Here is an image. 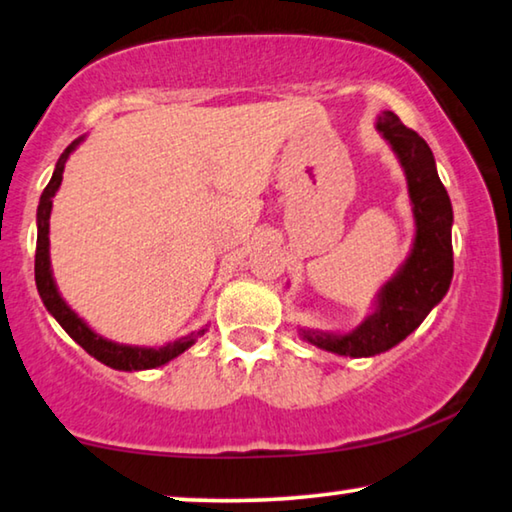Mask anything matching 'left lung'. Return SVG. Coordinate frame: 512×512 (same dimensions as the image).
I'll use <instances>...</instances> for the list:
<instances>
[{"label":"left lung","instance_id":"8db88e82","mask_svg":"<svg viewBox=\"0 0 512 512\" xmlns=\"http://www.w3.org/2000/svg\"><path fill=\"white\" fill-rule=\"evenodd\" d=\"M377 131L391 144L407 177L416 225L409 257L393 278L381 285L375 310L356 329L347 333L299 329L301 338L310 345L352 358L384 354L400 345L444 299L453 280V207L437 174L432 149L391 110L379 114Z\"/></svg>","mask_w":512,"mask_h":512}]
</instances>
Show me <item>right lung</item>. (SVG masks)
<instances>
[{
	"label": "right lung",
	"instance_id": "obj_1",
	"mask_svg": "<svg viewBox=\"0 0 512 512\" xmlns=\"http://www.w3.org/2000/svg\"><path fill=\"white\" fill-rule=\"evenodd\" d=\"M85 140V135L73 140L68 147L64 149V154L59 156L55 172H52V179L48 186H45L41 202H38L36 209V227H38V236H36V264H34V273H36V287L38 294H41V301L52 317L57 319L61 329H64L71 338L78 342V345L85 349L89 356H94L96 361H101L105 365H110L114 370H126V372H135V370H151V368H160V365L170 363L172 358H177L179 354L186 352L188 347L195 345V340L204 335L207 329L193 331L183 338L167 342L163 347H135V345H119V342H112L103 335H98L96 331L89 329V324L85 319L78 317V312L68 308V303L61 299L57 282L52 278V269H50V211H52V197L61 186V174H64V165L68 156L78 149V144Z\"/></svg>",
	"mask_w": 512,
	"mask_h": 512
}]
</instances>
